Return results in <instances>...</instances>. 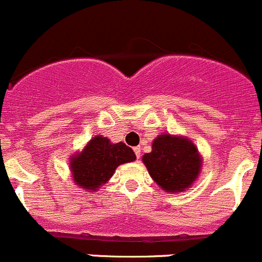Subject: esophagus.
Instances as JSON below:
<instances>
[{"instance_id":"esophagus-1","label":"esophagus","mask_w":262,"mask_h":262,"mask_svg":"<svg viewBox=\"0 0 262 262\" xmlns=\"http://www.w3.org/2000/svg\"><path fill=\"white\" fill-rule=\"evenodd\" d=\"M134 151H135V154H136L137 159H140V155H141V147H140V146H135L134 147Z\"/></svg>"}]
</instances>
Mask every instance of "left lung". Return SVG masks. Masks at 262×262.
Listing matches in <instances>:
<instances>
[{"label":"left lung","instance_id":"1","mask_svg":"<svg viewBox=\"0 0 262 262\" xmlns=\"http://www.w3.org/2000/svg\"><path fill=\"white\" fill-rule=\"evenodd\" d=\"M152 180L165 192H180L198 178L201 160L198 149L188 139L160 135L152 141L151 152L142 157Z\"/></svg>","mask_w":262,"mask_h":262}]
</instances>
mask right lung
I'll return each instance as SVG.
<instances>
[{
    "instance_id": "right-lung-1",
    "label": "right lung",
    "mask_w": 262,
    "mask_h": 262,
    "mask_svg": "<svg viewBox=\"0 0 262 262\" xmlns=\"http://www.w3.org/2000/svg\"><path fill=\"white\" fill-rule=\"evenodd\" d=\"M136 159L134 150L123 142L112 144L107 137L95 136L84 151L71 160V172L76 185L85 190L97 191L107 182L116 168Z\"/></svg>"
}]
</instances>
